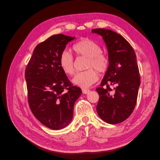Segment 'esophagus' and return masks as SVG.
<instances>
[{
  "label": "esophagus",
  "mask_w": 160,
  "mask_h": 160,
  "mask_svg": "<svg viewBox=\"0 0 160 160\" xmlns=\"http://www.w3.org/2000/svg\"><path fill=\"white\" fill-rule=\"evenodd\" d=\"M89 91H90L89 89H82V93H83V94H88Z\"/></svg>",
  "instance_id": "esophagus-1"
}]
</instances>
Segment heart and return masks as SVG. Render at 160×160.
I'll list each match as a JSON object with an SVG mask.
<instances>
[{"label":"heart","instance_id":"heart-1","mask_svg":"<svg viewBox=\"0 0 160 160\" xmlns=\"http://www.w3.org/2000/svg\"><path fill=\"white\" fill-rule=\"evenodd\" d=\"M72 49L78 57L88 58L85 68L89 69L77 72L72 79V83L82 88H87L94 84L99 79L98 73L107 71L109 60L108 57L101 52V47L89 38H83L72 47ZM59 65L65 74L72 75L75 72L74 60L68 51L61 52L59 57Z\"/></svg>","mask_w":160,"mask_h":160}]
</instances>
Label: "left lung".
Instances as JSON below:
<instances>
[{"label":"left lung","instance_id":"obj_1","mask_svg":"<svg viewBox=\"0 0 160 160\" xmlns=\"http://www.w3.org/2000/svg\"><path fill=\"white\" fill-rule=\"evenodd\" d=\"M102 37L107 46L109 64L100 88L97 111L99 118L109 124L127 119L137 102L140 76L135 51L119 34L105 28L91 31ZM114 87V91L109 87Z\"/></svg>","mask_w":160,"mask_h":160}]
</instances>
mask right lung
<instances>
[{
  "label": "right lung",
  "mask_w": 160,
  "mask_h": 160,
  "mask_svg": "<svg viewBox=\"0 0 160 160\" xmlns=\"http://www.w3.org/2000/svg\"><path fill=\"white\" fill-rule=\"evenodd\" d=\"M75 38L62 34L48 38L35 48L26 67L30 109L42 125L54 130L64 128L71 122L74 104L82 93L59 65L61 52Z\"/></svg>",
  "instance_id": "right-lung-1"
}]
</instances>
